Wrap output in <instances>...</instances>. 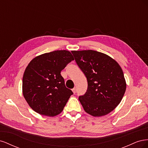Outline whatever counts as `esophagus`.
Segmentation results:
<instances>
[{
  "instance_id": "obj_1",
  "label": "esophagus",
  "mask_w": 148,
  "mask_h": 148,
  "mask_svg": "<svg viewBox=\"0 0 148 148\" xmlns=\"http://www.w3.org/2000/svg\"><path fill=\"white\" fill-rule=\"evenodd\" d=\"M72 91H73V92L74 94L76 93V92H77V90H76V88H74L72 89Z\"/></svg>"
}]
</instances>
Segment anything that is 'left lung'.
I'll return each instance as SVG.
<instances>
[{"label":"left lung","instance_id":"left-lung-1","mask_svg":"<svg viewBox=\"0 0 148 148\" xmlns=\"http://www.w3.org/2000/svg\"><path fill=\"white\" fill-rule=\"evenodd\" d=\"M71 53L88 82L86 92L79 96L84 110L94 117L108 114L120 104L126 90L120 66L112 58L97 51Z\"/></svg>","mask_w":148,"mask_h":148}]
</instances>
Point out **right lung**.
<instances>
[{"label": "right lung", "instance_id": "add662e5", "mask_svg": "<svg viewBox=\"0 0 148 148\" xmlns=\"http://www.w3.org/2000/svg\"><path fill=\"white\" fill-rule=\"evenodd\" d=\"M73 57L68 51H55L31 60L24 72L23 95L31 109L37 113L53 117L64 110L73 95L65 86L61 71Z\"/></svg>", "mask_w": 148, "mask_h": 148}]
</instances>
